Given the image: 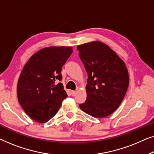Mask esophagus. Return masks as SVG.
I'll use <instances>...</instances> for the list:
<instances>
[{"mask_svg": "<svg viewBox=\"0 0 154 154\" xmlns=\"http://www.w3.org/2000/svg\"><path fill=\"white\" fill-rule=\"evenodd\" d=\"M71 94H72V96H75V95L77 94V91H72V92H71Z\"/></svg>", "mask_w": 154, "mask_h": 154, "instance_id": "34e87169", "label": "esophagus"}]
</instances>
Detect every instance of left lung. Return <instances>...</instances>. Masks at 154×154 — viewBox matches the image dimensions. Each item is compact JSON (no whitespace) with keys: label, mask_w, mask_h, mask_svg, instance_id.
I'll list each match as a JSON object with an SVG mask.
<instances>
[{"label":"left lung","mask_w":154,"mask_h":154,"mask_svg":"<svg viewBox=\"0 0 154 154\" xmlns=\"http://www.w3.org/2000/svg\"><path fill=\"white\" fill-rule=\"evenodd\" d=\"M88 74L86 101L82 111L96 118L113 113L124 98L129 84L126 66L107 45L99 41L77 46Z\"/></svg>","instance_id":"8db88e82"}]
</instances>
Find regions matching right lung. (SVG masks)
Returning a JSON list of instances; mask_svg holds the SVG:
<instances>
[{
  "label": "right lung",
  "instance_id": "1",
  "mask_svg": "<svg viewBox=\"0 0 154 154\" xmlns=\"http://www.w3.org/2000/svg\"><path fill=\"white\" fill-rule=\"evenodd\" d=\"M72 53L70 47L42 49L29 58L17 84V96L27 115L38 123H45L57 113L68 96L62 80V67Z\"/></svg>",
  "mask_w": 154,
  "mask_h": 154
}]
</instances>
